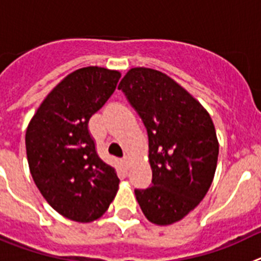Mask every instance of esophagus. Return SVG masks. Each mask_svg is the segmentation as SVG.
<instances>
[{
  "label": "esophagus",
  "mask_w": 261,
  "mask_h": 261,
  "mask_svg": "<svg viewBox=\"0 0 261 261\" xmlns=\"http://www.w3.org/2000/svg\"><path fill=\"white\" fill-rule=\"evenodd\" d=\"M122 163H123V165H125L126 168H127V166H128V157L127 156L123 157V159H122Z\"/></svg>",
  "instance_id": "1"
}]
</instances>
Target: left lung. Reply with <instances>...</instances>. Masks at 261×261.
Returning <instances> with one entry per match:
<instances>
[{"label": "left lung", "mask_w": 261, "mask_h": 261, "mask_svg": "<svg viewBox=\"0 0 261 261\" xmlns=\"http://www.w3.org/2000/svg\"><path fill=\"white\" fill-rule=\"evenodd\" d=\"M118 90L148 134L152 183L135 189L151 222L170 225L198 205L213 180L218 142L210 114L185 88L161 71L131 69Z\"/></svg>", "instance_id": "left-lung-1"}]
</instances>
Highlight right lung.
Instances as JSON below:
<instances>
[{
  "instance_id": "1",
  "label": "right lung",
  "mask_w": 261,
  "mask_h": 261,
  "mask_svg": "<svg viewBox=\"0 0 261 261\" xmlns=\"http://www.w3.org/2000/svg\"><path fill=\"white\" fill-rule=\"evenodd\" d=\"M119 78L118 71L97 66L71 72L46 96L27 127L28 165L37 189L72 221L101 217L118 190L116 169L97 154L88 123Z\"/></svg>"
}]
</instances>
